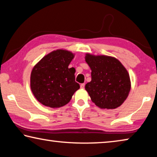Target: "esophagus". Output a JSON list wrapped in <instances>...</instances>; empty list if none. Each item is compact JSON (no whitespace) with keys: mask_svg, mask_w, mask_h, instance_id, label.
Here are the masks:
<instances>
[{"mask_svg":"<svg viewBox=\"0 0 157 157\" xmlns=\"http://www.w3.org/2000/svg\"><path fill=\"white\" fill-rule=\"evenodd\" d=\"M84 86H85V84L84 83H82L80 84V88L81 89H84Z\"/></svg>","mask_w":157,"mask_h":157,"instance_id":"34e87169","label":"esophagus"}]
</instances>
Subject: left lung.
<instances>
[{
	"label": "left lung",
	"instance_id": "left-lung-1",
	"mask_svg": "<svg viewBox=\"0 0 157 157\" xmlns=\"http://www.w3.org/2000/svg\"><path fill=\"white\" fill-rule=\"evenodd\" d=\"M91 70V81L85 85L93 102L100 109H113L128 97L131 81L128 71L118 59L107 55H85Z\"/></svg>",
	"mask_w": 157,
	"mask_h": 157
}]
</instances>
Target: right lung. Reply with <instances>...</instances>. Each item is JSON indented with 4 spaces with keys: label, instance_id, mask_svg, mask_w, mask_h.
<instances>
[{
    "label": "right lung",
    "instance_id": "1",
    "mask_svg": "<svg viewBox=\"0 0 157 157\" xmlns=\"http://www.w3.org/2000/svg\"><path fill=\"white\" fill-rule=\"evenodd\" d=\"M74 57L72 52L57 49L34 65L30 75V88L41 104L53 109L63 107L79 89L75 81V68H68Z\"/></svg>",
    "mask_w": 157,
    "mask_h": 157
}]
</instances>
